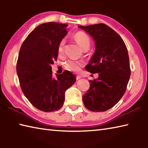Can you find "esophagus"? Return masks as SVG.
Returning a JSON list of instances; mask_svg holds the SVG:
<instances>
[{
  "label": "esophagus",
  "mask_w": 148,
  "mask_h": 148,
  "mask_svg": "<svg viewBox=\"0 0 148 148\" xmlns=\"http://www.w3.org/2000/svg\"><path fill=\"white\" fill-rule=\"evenodd\" d=\"M81 77H82L81 76H79V75H77L76 77V79H79L81 78Z\"/></svg>",
  "instance_id": "34e87169"
}]
</instances>
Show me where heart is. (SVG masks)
Wrapping results in <instances>:
<instances>
[{"label": "heart", "mask_w": 148, "mask_h": 148, "mask_svg": "<svg viewBox=\"0 0 148 148\" xmlns=\"http://www.w3.org/2000/svg\"><path fill=\"white\" fill-rule=\"evenodd\" d=\"M73 37L74 40L77 42V44L84 51H87L89 49L91 42V38L87 34L84 32H77L74 35ZM64 44V40H61L58 45V48H57L59 53H63ZM82 66H83V62L79 61H76V60H69L64 63L65 68L70 71L74 72H79Z\"/></svg>", "instance_id": "obj_1"}]
</instances>
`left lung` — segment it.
Returning <instances> with one entry per match:
<instances>
[{"mask_svg":"<svg viewBox=\"0 0 148 148\" xmlns=\"http://www.w3.org/2000/svg\"><path fill=\"white\" fill-rule=\"evenodd\" d=\"M79 27L91 35L96 47L86 70L99 75L97 79L89 81V89L83 96L84 104L92 112L106 111L126 91L131 76L128 51L121 37L106 25Z\"/></svg>","mask_w":148,"mask_h":148,"instance_id":"8db88e82","label":"left lung"}]
</instances>
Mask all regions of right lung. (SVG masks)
Masks as SVG:
<instances>
[{"label": "right lung", "instance_id": "right-lung-1", "mask_svg": "<svg viewBox=\"0 0 148 148\" xmlns=\"http://www.w3.org/2000/svg\"><path fill=\"white\" fill-rule=\"evenodd\" d=\"M66 24L55 22L38 25L30 33L19 50L16 70L20 86L29 101L41 111L58 110L65 91L76 77L65 71L53 77L51 65L58 57V45L67 34Z\"/></svg>", "mask_w": 148, "mask_h": 148}]
</instances>
